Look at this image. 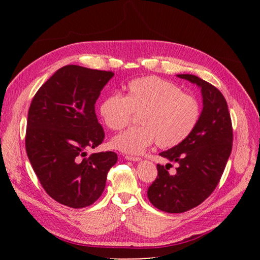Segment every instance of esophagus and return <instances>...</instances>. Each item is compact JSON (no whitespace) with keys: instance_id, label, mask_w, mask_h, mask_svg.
Wrapping results in <instances>:
<instances>
[{"instance_id":"34e87169","label":"esophagus","mask_w":260,"mask_h":260,"mask_svg":"<svg viewBox=\"0 0 260 260\" xmlns=\"http://www.w3.org/2000/svg\"><path fill=\"white\" fill-rule=\"evenodd\" d=\"M127 160H132V161H139V160H141V158L140 157H136V156H126L125 157Z\"/></svg>"}]
</instances>
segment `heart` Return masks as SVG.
Segmentation results:
<instances>
[{
    "label": "heart",
    "mask_w": 260,
    "mask_h": 260,
    "mask_svg": "<svg viewBox=\"0 0 260 260\" xmlns=\"http://www.w3.org/2000/svg\"><path fill=\"white\" fill-rule=\"evenodd\" d=\"M100 114L108 128L121 131L138 114L140 126L114 136L111 146L138 155L156 141L160 148H172L186 140L200 120L201 107L195 96L183 93L172 81L156 76L134 79L122 98L111 94L102 100Z\"/></svg>",
    "instance_id": "obj_1"
}]
</instances>
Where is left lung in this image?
Wrapping results in <instances>:
<instances>
[{"mask_svg":"<svg viewBox=\"0 0 260 260\" xmlns=\"http://www.w3.org/2000/svg\"><path fill=\"white\" fill-rule=\"evenodd\" d=\"M179 78L196 83L203 96V110L191 134L178 146L160 152L177 161V173L157 164L158 175L148 188V199L158 210L182 213L196 208L213 192L233 147V127L227 102L218 88L192 74Z\"/></svg>","mask_w":260,"mask_h":260,"instance_id":"left-lung-1","label":"left lung"}]
</instances>
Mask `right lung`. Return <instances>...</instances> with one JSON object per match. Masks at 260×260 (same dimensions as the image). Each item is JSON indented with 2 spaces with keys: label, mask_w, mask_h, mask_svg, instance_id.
Wrapping results in <instances>:
<instances>
[{
  "label": "right lung",
  "mask_w": 260,
  "mask_h": 260,
  "mask_svg": "<svg viewBox=\"0 0 260 260\" xmlns=\"http://www.w3.org/2000/svg\"><path fill=\"white\" fill-rule=\"evenodd\" d=\"M114 76L78 65L56 71L39 88L27 116L25 147L41 186L51 199L73 209L89 206L102 195L113 151L91 153L103 142L95 113L101 90Z\"/></svg>",
  "instance_id": "add662e5"
}]
</instances>
